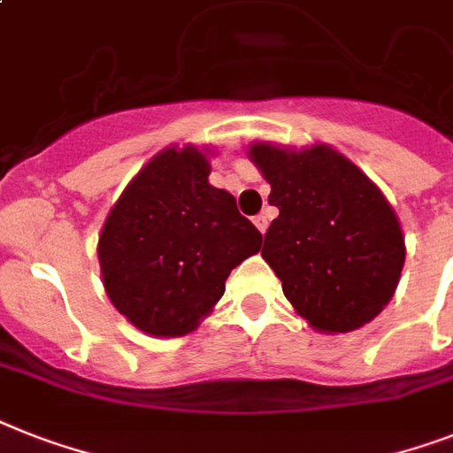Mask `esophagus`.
Listing matches in <instances>:
<instances>
[{"label": "esophagus", "mask_w": 453, "mask_h": 453, "mask_svg": "<svg viewBox=\"0 0 453 453\" xmlns=\"http://www.w3.org/2000/svg\"><path fill=\"white\" fill-rule=\"evenodd\" d=\"M253 223H256V227H258L260 233H265V230H267V226H270V219H267L265 214H258L256 219H253Z\"/></svg>", "instance_id": "obj_1"}]
</instances>
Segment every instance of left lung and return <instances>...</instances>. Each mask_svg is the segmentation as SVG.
Returning a JSON list of instances; mask_svg holds the SVG:
<instances>
[{
	"instance_id": "1",
	"label": "left lung",
	"mask_w": 453,
	"mask_h": 453,
	"mask_svg": "<svg viewBox=\"0 0 453 453\" xmlns=\"http://www.w3.org/2000/svg\"><path fill=\"white\" fill-rule=\"evenodd\" d=\"M251 157L279 209L260 253L297 314L326 333L372 321L405 263V237L380 188L328 146L296 153L256 143Z\"/></svg>"
}]
</instances>
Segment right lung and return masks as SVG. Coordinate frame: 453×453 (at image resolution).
Listing matches in <instances>:
<instances>
[{
	"instance_id": "obj_1",
	"label": "right lung",
	"mask_w": 453,
	"mask_h": 453,
	"mask_svg": "<svg viewBox=\"0 0 453 453\" xmlns=\"http://www.w3.org/2000/svg\"><path fill=\"white\" fill-rule=\"evenodd\" d=\"M200 150L167 149L125 188L99 237L113 307L139 330L176 337L197 328L226 279L263 234L230 193L209 186Z\"/></svg>"
}]
</instances>
